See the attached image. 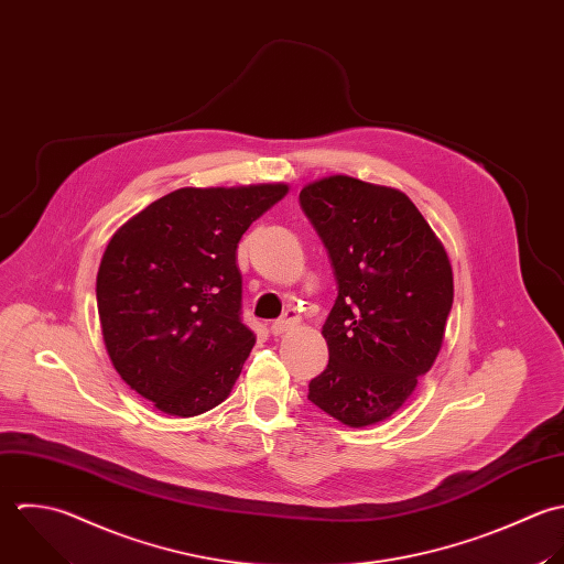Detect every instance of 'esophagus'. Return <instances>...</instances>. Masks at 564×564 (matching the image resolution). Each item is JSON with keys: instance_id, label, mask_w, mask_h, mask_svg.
<instances>
[{"instance_id": "34e87169", "label": "esophagus", "mask_w": 564, "mask_h": 564, "mask_svg": "<svg viewBox=\"0 0 564 564\" xmlns=\"http://www.w3.org/2000/svg\"><path fill=\"white\" fill-rule=\"evenodd\" d=\"M294 325H296V314H294V312H285L283 318H279V321H274V323L270 325V332H272L274 336H279V334L292 329Z\"/></svg>"}]
</instances>
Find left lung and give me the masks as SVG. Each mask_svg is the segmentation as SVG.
Returning a JSON list of instances; mask_svg holds the SVG:
<instances>
[{"mask_svg": "<svg viewBox=\"0 0 564 564\" xmlns=\"http://www.w3.org/2000/svg\"><path fill=\"white\" fill-rule=\"evenodd\" d=\"M301 208L327 248L338 296L327 369L307 400L347 426L391 417L433 367L453 310L448 254L400 191L347 175L307 184Z\"/></svg>", "mask_w": 564, "mask_h": 564, "instance_id": "left-lung-1", "label": "left lung"}]
</instances>
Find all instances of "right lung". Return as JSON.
Masks as SVG:
<instances>
[{"label":"right lung","mask_w":564,"mask_h":564,"mask_svg":"<svg viewBox=\"0 0 564 564\" xmlns=\"http://www.w3.org/2000/svg\"><path fill=\"white\" fill-rule=\"evenodd\" d=\"M285 184L177 188L116 230L96 276L107 354L155 409L193 417L221 404L254 345L241 321V235Z\"/></svg>","instance_id":"obj_1"}]
</instances>
